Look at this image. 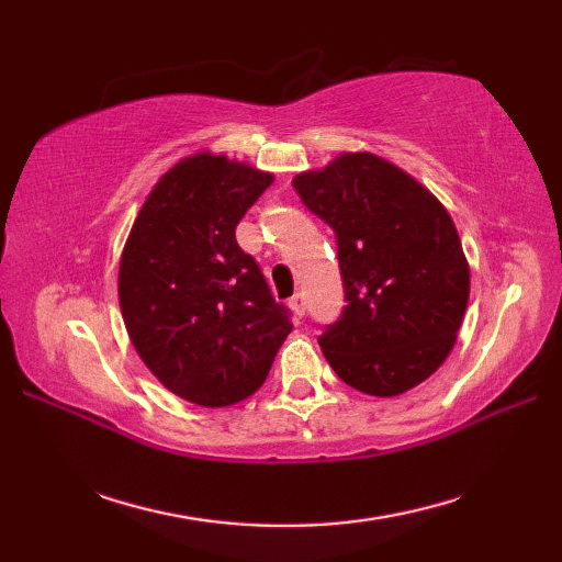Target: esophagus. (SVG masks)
Returning <instances> with one entry per match:
<instances>
[{
    "label": "esophagus",
    "mask_w": 562,
    "mask_h": 562,
    "mask_svg": "<svg viewBox=\"0 0 562 562\" xmlns=\"http://www.w3.org/2000/svg\"><path fill=\"white\" fill-rule=\"evenodd\" d=\"M290 306H292V312H294L296 316H304V308H306V300H304V294H294L292 300H290Z\"/></svg>",
    "instance_id": "34e87169"
}]
</instances>
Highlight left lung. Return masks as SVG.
<instances>
[{
	"label": "left lung",
	"instance_id": "1",
	"mask_svg": "<svg viewBox=\"0 0 562 562\" xmlns=\"http://www.w3.org/2000/svg\"><path fill=\"white\" fill-rule=\"evenodd\" d=\"M292 186L338 238L348 306L318 338L333 372L381 398L423 384L457 342L471 290L449 212L372 151H342Z\"/></svg>",
	"mask_w": 562,
	"mask_h": 562
}]
</instances>
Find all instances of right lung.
Wrapping results in <instances>:
<instances>
[{
	"mask_svg": "<svg viewBox=\"0 0 562 562\" xmlns=\"http://www.w3.org/2000/svg\"><path fill=\"white\" fill-rule=\"evenodd\" d=\"M270 183L268 171L198 151L151 188L123 248L127 336L166 389L202 408L256 393L292 330L236 244V224Z\"/></svg>",
	"mask_w": 562,
	"mask_h": 562,
	"instance_id": "obj_1",
	"label": "right lung"
}]
</instances>
